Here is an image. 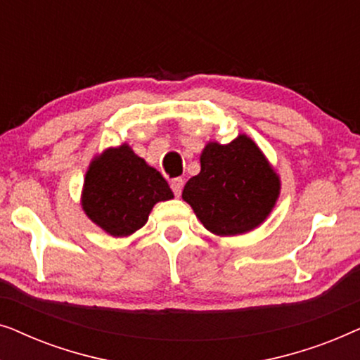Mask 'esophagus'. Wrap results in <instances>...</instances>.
Returning a JSON list of instances; mask_svg holds the SVG:
<instances>
[{
    "label": "esophagus",
    "instance_id": "esophagus-1",
    "mask_svg": "<svg viewBox=\"0 0 360 360\" xmlns=\"http://www.w3.org/2000/svg\"><path fill=\"white\" fill-rule=\"evenodd\" d=\"M170 186H172V191H174L175 196H180L181 195V190H184V180L181 179H174L170 181Z\"/></svg>",
    "mask_w": 360,
    "mask_h": 360
}]
</instances>
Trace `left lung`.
I'll list each match as a JSON object with an SVG mask.
<instances>
[{"label": "left lung", "instance_id": "left-lung-1", "mask_svg": "<svg viewBox=\"0 0 360 360\" xmlns=\"http://www.w3.org/2000/svg\"><path fill=\"white\" fill-rule=\"evenodd\" d=\"M200 162V174L186 181L181 196L206 229L234 236L267 218L280 181L252 139L239 136L226 146L210 142Z\"/></svg>", "mask_w": 360, "mask_h": 360}]
</instances>
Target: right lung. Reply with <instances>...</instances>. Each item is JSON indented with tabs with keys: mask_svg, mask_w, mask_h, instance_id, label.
Here are the masks:
<instances>
[{
	"mask_svg": "<svg viewBox=\"0 0 360 360\" xmlns=\"http://www.w3.org/2000/svg\"><path fill=\"white\" fill-rule=\"evenodd\" d=\"M174 198L160 172L127 146L108 149L91 162L83 190V210L111 236H129L146 224L157 201Z\"/></svg>",
	"mask_w": 360,
	"mask_h": 360,
	"instance_id": "right-lung-1",
	"label": "right lung"
}]
</instances>
